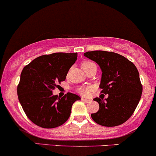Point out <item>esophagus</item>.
<instances>
[{
  "label": "esophagus",
  "instance_id": "esophagus-1",
  "mask_svg": "<svg viewBox=\"0 0 156 156\" xmlns=\"http://www.w3.org/2000/svg\"><path fill=\"white\" fill-rule=\"evenodd\" d=\"M81 100H82L83 101H85V102H86V103L91 102V100H90V99H87V98H81Z\"/></svg>",
  "mask_w": 156,
  "mask_h": 156
}]
</instances>
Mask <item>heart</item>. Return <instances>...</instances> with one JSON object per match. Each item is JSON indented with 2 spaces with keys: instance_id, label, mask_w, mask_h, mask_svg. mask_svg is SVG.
I'll return each instance as SVG.
<instances>
[{
  "instance_id": "heart-1",
  "label": "heart",
  "mask_w": 156,
  "mask_h": 156,
  "mask_svg": "<svg viewBox=\"0 0 156 156\" xmlns=\"http://www.w3.org/2000/svg\"><path fill=\"white\" fill-rule=\"evenodd\" d=\"M81 66H82L84 71H86L87 70L89 69V68H91V67L96 66V65L94 62H88V61H87V62H83V63L81 64ZM89 90H90V88H80L78 89V91L79 93H81V94H84V95H85V94H88V91H89Z\"/></svg>"
}]
</instances>
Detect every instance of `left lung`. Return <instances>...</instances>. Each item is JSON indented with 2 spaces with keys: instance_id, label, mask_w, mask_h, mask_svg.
<instances>
[{
  "instance_id": "8db88e82",
  "label": "left lung",
  "mask_w": 156,
  "mask_h": 156,
  "mask_svg": "<svg viewBox=\"0 0 156 156\" xmlns=\"http://www.w3.org/2000/svg\"><path fill=\"white\" fill-rule=\"evenodd\" d=\"M96 62L101 71L102 94L108 98H95L99 110L91 115L97 123L113 127L126 122L133 114L142 93L139 73L132 62L122 55L105 51H94L84 54Z\"/></svg>"
}]
</instances>
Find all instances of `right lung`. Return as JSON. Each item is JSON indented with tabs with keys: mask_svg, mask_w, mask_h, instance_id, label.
<instances>
[{
	"mask_svg": "<svg viewBox=\"0 0 156 156\" xmlns=\"http://www.w3.org/2000/svg\"><path fill=\"white\" fill-rule=\"evenodd\" d=\"M78 58V53H53L42 55L23 68L17 86V95L26 115L41 128L62 126L70 117L75 101L79 96L68 92L62 98L54 95Z\"/></svg>",
	"mask_w": 156,
	"mask_h": 156,
	"instance_id": "obj_1",
	"label": "right lung"
}]
</instances>
